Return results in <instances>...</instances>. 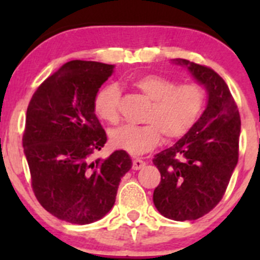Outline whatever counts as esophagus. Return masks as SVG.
<instances>
[{
  "label": "esophagus",
  "instance_id": "obj_1",
  "mask_svg": "<svg viewBox=\"0 0 260 260\" xmlns=\"http://www.w3.org/2000/svg\"><path fill=\"white\" fill-rule=\"evenodd\" d=\"M146 165L145 161H142L141 158H133V170H141Z\"/></svg>",
  "mask_w": 260,
  "mask_h": 260
}]
</instances>
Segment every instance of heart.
I'll list each match as a JSON object with an SVG mask.
<instances>
[{"label":"heart","instance_id":"1","mask_svg":"<svg viewBox=\"0 0 260 260\" xmlns=\"http://www.w3.org/2000/svg\"><path fill=\"white\" fill-rule=\"evenodd\" d=\"M151 106L147 109L142 125H122L109 132L115 148L132 154L151 151L161 140L169 141L185 136L200 117L205 104V91L198 84H181L162 75L147 74L133 80ZM94 112L106 122L119 120V89L114 84L104 85L94 96Z\"/></svg>","mask_w":260,"mask_h":260}]
</instances>
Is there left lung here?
I'll use <instances>...</instances> for the list:
<instances>
[{"label":"left lung","mask_w":260,"mask_h":260,"mask_svg":"<svg viewBox=\"0 0 260 260\" xmlns=\"http://www.w3.org/2000/svg\"><path fill=\"white\" fill-rule=\"evenodd\" d=\"M174 62L187 68L208 93L205 111L193 127L153 158L161 174L154 206L165 217L185 221L208 214L224 196L238 164L240 115L217 73L185 59Z\"/></svg>","instance_id":"1"}]
</instances>
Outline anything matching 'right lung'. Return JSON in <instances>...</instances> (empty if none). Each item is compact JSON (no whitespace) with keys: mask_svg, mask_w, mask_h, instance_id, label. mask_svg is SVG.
Wrapping results in <instances>:
<instances>
[{"mask_svg":"<svg viewBox=\"0 0 260 260\" xmlns=\"http://www.w3.org/2000/svg\"><path fill=\"white\" fill-rule=\"evenodd\" d=\"M113 70L103 62H67L39 86L26 112L22 146L34 192L46 211L72 224L106 216L132 167L123 149L91 159L107 142L94 96Z\"/></svg>","mask_w":260,"mask_h":260,"instance_id":"obj_1","label":"right lung"}]
</instances>
